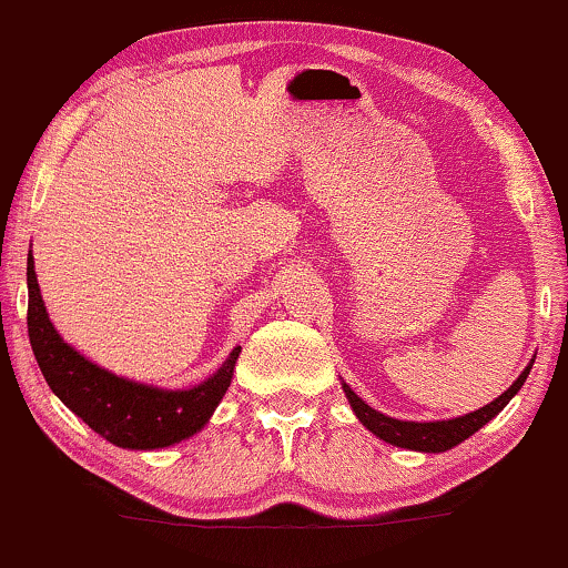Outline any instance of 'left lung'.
I'll list each match as a JSON object with an SVG mask.
<instances>
[{"instance_id": "8db88e82", "label": "left lung", "mask_w": 568, "mask_h": 568, "mask_svg": "<svg viewBox=\"0 0 568 568\" xmlns=\"http://www.w3.org/2000/svg\"><path fill=\"white\" fill-rule=\"evenodd\" d=\"M532 363H535V357L527 363L525 371L517 375V381L513 383V386H509L499 398H494L491 404H486V406H481V409L463 414V417H453V419H435V422L396 419L378 409H373V406H367L363 398L347 386L345 381H342V390H345L347 402H349V406H353L355 417L361 419V425L365 429H371L375 437H381L383 443L404 447V450H417V453H445V450H450V447L460 445L463 440H468L470 435L478 433L486 422H491L509 402H513L517 390H520L523 383L527 381V375H530Z\"/></svg>"}]
</instances>
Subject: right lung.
Instances as JSON below:
<instances>
[{
	"label": "right lung",
	"instance_id": "1",
	"mask_svg": "<svg viewBox=\"0 0 568 568\" xmlns=\"http://www.w3.org/2000/svg\"><path fill=\"white\" fill-rule=\"evenodd\" d=\"M28 334L53 394L94 433L128 450H159L201 433L226 396L242 353L236 345L211 378L190 388H159L115 375L55 332L38 285L33 250L28 254Z\"/></svg>",
	"mask_w": 568,
	"mask_h": 568
}]
</instances>
